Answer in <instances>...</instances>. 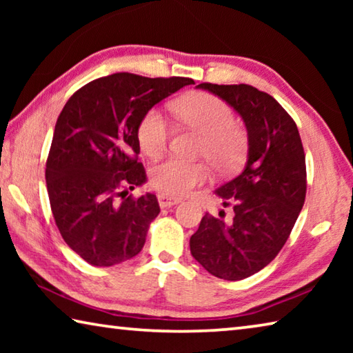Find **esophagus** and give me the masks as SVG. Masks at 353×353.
I'll list each match as a JSON object with an SVG mask.
<instances>
[{
    "instance_id": "esophagus-1",
    "label": "esophagus",
    "mask_w": 353,
    "mask_h": 353,
    "mask_svg": "<svg viewBox=\"0 0 353 353\" xmlns=\"http://www.w3.org/2000/svg\"><path fill=\"white\" fill-rule=\"evenodd\" d=\"M157 199H159V205L162 207V208H168V207H172V205H177L179 202H181V199L171 198V196H166V194H159Z\"/></svg>"
}]
</instances>
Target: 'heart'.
Wrapping results in <instances>:
<instances>
[{
	"label": "heart",
	"mask_w": 353,
	"mask_h": 353,
	"mask_svg": "<svg viewBox=\"0 0 353 353\" xmlns=\"http://www.w3.org/2000/svg\"><path fill=\"white\" fill-rule=\"evenodd\" d=\"M172 113L179 123L202 135L198 154L221 174L241 168L249 152V135L240 123L235 121L232 107L210 93H194L177 99ZM171 126L168 119L157 109L148 110L137 126V140L148 157H159L168 148ZM210 177L204 162H187L170 157L155 163L149 171L152 188L162 194L179 198L188 194Z\"/></svg>",
	"instance_id": "b5f03b06"
}]
</instances>
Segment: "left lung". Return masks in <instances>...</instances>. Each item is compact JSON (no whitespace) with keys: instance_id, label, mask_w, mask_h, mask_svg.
Listing matches in <instances>:
<instances>
[{"instance_id":"8db88e82","label":"left lung","mask_w":353,"mask_h":353,"mask_svg":"<svg viewBox=\"0 0 353 353\" xmlns=\"http://www.w3.org/2000/svg\"><path fill=\"white\" fill-rule=\"evenodd\" d=\"M198 87L216 94L244 119L249 159L244 170L216 190L219 218L205 213L190 238L194 260L212 276L243 280L276 259L290 238L307 194L305 152L294 119L271 94L248 83Z\"/></svg>"}]
</instances>
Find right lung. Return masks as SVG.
<instances>
[{"label":"right lung","instance_id":"1","mask_svg":"<svg viewBox=\"0 0 353 353\" xmlns=\"http://www.w3.org/2000/svg\"><path fill=\"white\" fill-rule=\"evenodd\" d=\"M190 77L113 73L71 94L57 118L46 159L51 212L65 243L93 266H113L145 246L160 213L155 194H128L146 181L137 126Z\"/></svg>","mask_w":353,"mask_h":353}]
</instances>
